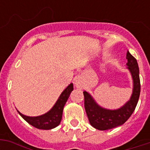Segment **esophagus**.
Wrapping results in <instances>:
<instances>
[{
    "mask_svg": "<svg viewBox=\"0 0 150 150\" xmlns=\"http://www.w3.org/2000/svg\"><path fill=\"white\" fill-rule=\"evenodd\" d=\"M75 85L77 88H82V87H83V82H82L81 78L78 77L75 79Z\"/></svg>",
    "mask_w": 150,
    "mask_h": 150,
    "instance_id": "1",
    "label": "esophagus"
}]
</instances>
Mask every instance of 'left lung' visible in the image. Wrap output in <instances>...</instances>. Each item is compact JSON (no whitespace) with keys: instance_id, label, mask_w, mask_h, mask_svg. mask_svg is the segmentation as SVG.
I'll use <instances>...</instances> for the list:
<instances>
[{"instance_id":"1","label":"left lung","mask_w":150,"mask_h":150,"mask_svg":"<svg viewBox=\"0 0 150 150\" xmlns=\"http://www.w3.org/2000/svg\"><path fill=\"white\" fill-rule=\"evenodd\" d=\"M128 69L130 71L133 80V91L130 100L123 107L117 110H107L99 106L92 96L86 91L84 94L85 110L89 121L93 128L104 131L122 125L135 110L140 95L139 69L136 59L127 52Z\"/></svg>"}]
</instances>
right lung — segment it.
Returning a JSON list of instances; mask_svg holds the SVG:
<instances>
[{
  "label": "right lung",
  "mask_w": 150,
  "mask_h": 150,
  "mask_svg": "<svg viewBox=\"0 0 150 150\" xmlns=\"http://www.w3.org/2000/svg\"><path fill=\"white\" fill-rule=\"evenodd\" d=\"M72 90L73 84L71 83L62 92V93L59 96L58 100L54 104V107H52V109L43 115L37 117H29L21 114L18 110V112L25 121H26L29 125H31L35 128H39V129H43V130L52 129V128L58 126L59 124L61 123L64 107Z\"/></svg>",
  "instance_id": "add662e5"
}]
</instances>
